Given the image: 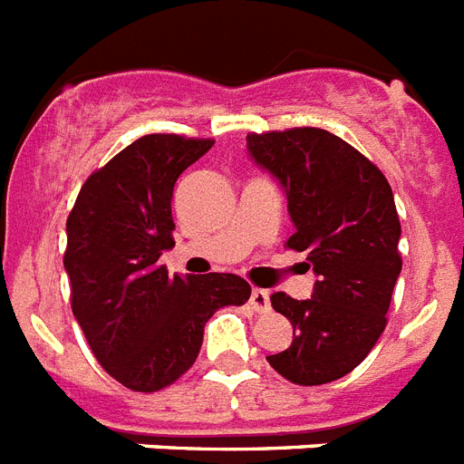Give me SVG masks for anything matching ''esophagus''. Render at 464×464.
Returning <instances> with one entry per match:
<instances>
[{
    "label": "esophagus",
    "instance_id": "esophagus-1",
    "mask_svg": "<svg viewBox=\"0 0 464 464\" xmlns=\"http://www.w3.org/2000/svg\"><path fill=\"white\" fill-rule=\"evenodd\" d=\"M250 304L255 312H269L271 310V300H269V293L262 291V288H252L250 293Z\"/></svg>",
    "mask_w": 464,
    "mask_h": 464
}]
</instances>
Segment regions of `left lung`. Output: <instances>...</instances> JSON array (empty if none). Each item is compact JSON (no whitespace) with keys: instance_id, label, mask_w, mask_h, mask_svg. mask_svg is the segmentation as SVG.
<instances>
[{"instance_id":"1","label":"left lung","mask_w":464,"mask_h":464,"mask_svg":"<svg viewBox=\"0 0 464 464\" xmlns=\"http://www.w3.org/2000/svg\"><path fill=\"white\" fill-rule=\"evenodd\" d=\"M247 152L284 186L295 233L317 274L310 300L285 293L271 307L293 324V343L269 355L288 382L319 386L350 374L386 329L402 259L389 180L353 145L324 128L247 135Z\"/></svg>"}]
</instances>
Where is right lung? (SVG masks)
<instances>
[{
  "instance_id": "obj_1",
  "label": "right lung",
  "mask_w": 464,
  "mask_h": 464,
  "mask_svg": "<svg viewBox=\"0 0 464 464\" xmlns=\"http://www.w3.org/2000/svg\"><path fill=\"white\" fill-rule=\"evenodd\" d=\"M212 145L142 135L90 173L66 219L73 317L97 362L130 391L171 386L198 360L214 312L250 297V284L236 274L169 276L160 265L173 247V186Z\"/></svg>"
}]
</instances>
